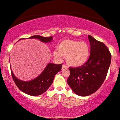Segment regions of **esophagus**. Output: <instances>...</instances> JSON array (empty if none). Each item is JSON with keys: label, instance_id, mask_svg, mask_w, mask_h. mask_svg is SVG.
I'll use <instances>...</instances> for the list:
<instances>
[{"label": "esophagus", "instance_id": "34e87169", "mask_svg": "<svg viewBox=\"0 0 120 120\" xmlns=\"http://www.w3.org/2000/svg\"><path fill=\"white\" fill-rule=\"evenodd\" d=\"M62 68H63V69H68V66H66V65L65 64H63V66H62Z\"/></svg>", "mask_w": 120, "mask_h": 120}]
</instances>
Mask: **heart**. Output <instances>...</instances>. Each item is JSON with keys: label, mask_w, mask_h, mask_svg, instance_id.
Wrapping results in <instances>:
<instances>
[{"label": "heart", "mask_w": 120, "mask_h": 120, "mask_svg": "<svg viewBox=\"0 0 120 120\" xmlns=\"http://www.w3.org/2000/svg\"><path fill=\"white\" fill-rule=\"evenodd\" d=\"M55 57L61 59L66 57L70 66L79 67L87 61L90 55V47L87 42L78 40H65L57 47V52L54 53Z\"/></svg>", "instance_id": "heart-1"}]
</instances>
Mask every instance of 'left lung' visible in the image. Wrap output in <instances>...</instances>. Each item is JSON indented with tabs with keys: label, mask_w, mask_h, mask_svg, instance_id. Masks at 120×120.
<instances>
[{
	"label": "left lung",
	"mask_w": 120,
	"mask_h": 120,
	"mask_svg": "<svg viewBox=\"0 0 120 120\" xmlns=\"http://www.w3.org/2000/svg\"><path fill=\"white\" fill-rule=\"evenodd\" d=\"M90 55L81 66L69 68L68 84L78 95L86 96L96 92L105 80L111 60V54L102 42L88 35Z\"/></svg>",
	"instance_id": "obj_1"
}]
</instances>
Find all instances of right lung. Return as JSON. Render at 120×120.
Masks as SVG:
<instances>
[{
    "instance_id": "add662e5",
    "label": "right lung",
    "mask_w": 120,
    "mask_h": 120,
    "mask_svg": "<svg viewBox=\"0 0 120 120\" xmlns=\"http://www.w3.org/2000/svg\"><path fill=\"white\" fill-rule=\"evenodd\" d=\"M29 39H38L42 42H48L52 40V37L49 36L46 38L40 35H34L29 38ZM62 65V64L49 63L39 76L29 81H24L18 79L14 75L11 70V74L15 84L19 90L31 96H38L44 93L49 89L52 84L55 75L61 70Z\"/></svg>"
}]
</instances>
